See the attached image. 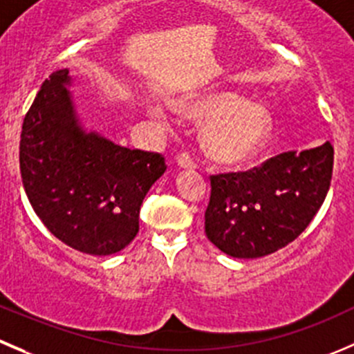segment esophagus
Segmentation results:
<instances>
[{"mask_svg": "<svg viewBox=\"0 0 354 354\" xmlns=\"http://www.w3.org/2000/svg\"><path fill=\"white\" fill-rule=\"evenodd\" d=\"M176 164L180 167H183V169H194V167L197 166V164H195V160L190 157V153H187V152L180 153V156L176 157Z\"/></svg>", "mask_w": 354, "mask_h": 354, "instance_id": "34e87169", "label": "esophagus"}]
</instances>
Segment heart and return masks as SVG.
I'll list each match as a JSON object with an SVG mask.
<instances>
[{
    "label": "heart",
    "mask_w": 354,
    "mask_h": 354,
    "mask_svg": "<svg viewBox=\"0 0 354 354\" xmlns=\"http://www.w3.org/2000/svg\"><path fill=\"white\" fill-rule=\"evenodd\" d=\"M178 111L188 118H207L202 128V147L219 164L252 159L272 131L266 109L228 91H207L185 98Z\"/></svg>",
    "instance_id": "1"
}]
</instances>
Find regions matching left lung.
Here are the masks:
<instances>
[{"label":"left lung","instance_id":"1","mask_svg":"<svg viewBox=\"0 0 354 354\" xmlns=\"http://www.w3.org/2000/svg\"><path fill=\"white\" fill-rule=\"evenodd\" d=\"M334 167L330 142L279 153L245 173L211 176L205 235L239 259L282 249L306 230L327 197Z\"/></svg>","mask_w":354,"mask_h":354}]
</instances>
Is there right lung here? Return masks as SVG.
Here are the masks:
<instances>
[{"label": "right lung", "instance_id": "add662e5", "mask_svg": "<svg viewBox=\"0 0 354 354\" xmlns=\"http://www.w3.org/2000/svg\"><path fill=\"white\" fill-rule=\"evenodd\" d=\"M71 82L60 68L37 91L22 124L20 174L34 212L58 240L109 256L136 236L143 198L167 166L160 153L84 131Z\"/></svg>", "mask_w": 354, "mask_h": 354}]
</instances>
